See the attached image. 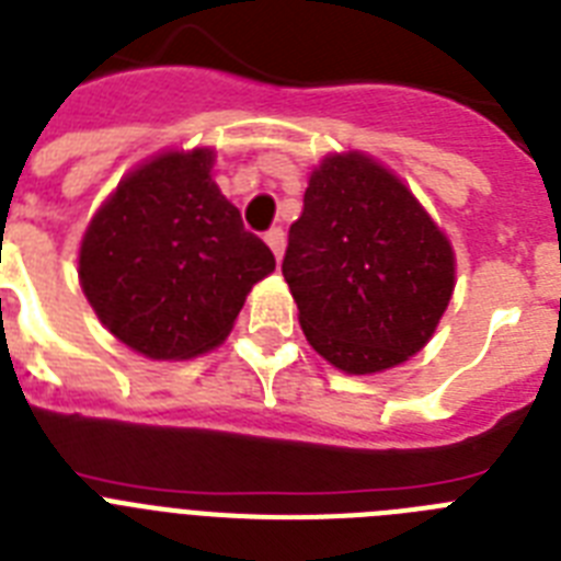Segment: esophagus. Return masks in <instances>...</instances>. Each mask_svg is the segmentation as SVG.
Returning <instances> with one entry per match:
<instances>
[{
    "label": "esophagus",
    "mask_w": 561,
    "mask_h": 561,
    "mask_svg": "<svg viewBox=\"0 0 561 561\" xmlns=\"http://www.w3.org/2000/svg\"><path fill=\"white\" fill-rule=\"evenodd\" d=\"M265 241L267 248L273 250V256L282 259V253H285V230H282V227H271L265 233Z\"/></svg>",
    "instance_id": "1"
}]
</instances>
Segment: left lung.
Returning a JSON list of instances; mask_svg holds the SVG:
<instances>
[{
	"mask_svg": "<svg viewBox=\"0 0 561 561\" xmlns=\"http://www.w3.org/2000/svg\"><path fill=\"white\" fill-rule=\"evenodd\" d=\"M282 273L313 352L375 375L430 343L455 288V253L398 175L345 152L311 172Z\"/></svg>",
	"mask_w": 561,
	"mask_h": 561,
	"instance_id": "left-lung-1",
	"label": "left lung"
}]
</instances>
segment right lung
<instances>
[{
	"instance_id": "add662e5",
	"label": "right lung",
	"mask_w": 561,
	"mask_h": 561,
	"mask_svg": "<svg viewBox=\"0 0 561 561\" xmlns=\"http://www.w3.org/2000/svg\"><path fill=\"white\" fill-rule=\"evenodd\" d=\"M213 161V149L163 152L129 172L80 244L85 299L144 357L216 348L250 288L276 267L209 175Z\"/></svg>"
}]
</instances>
